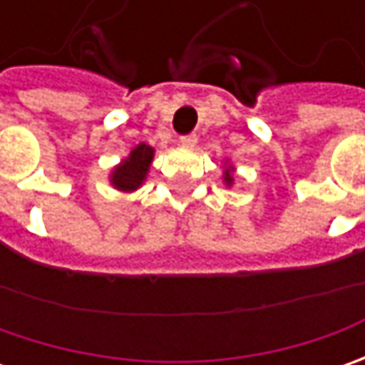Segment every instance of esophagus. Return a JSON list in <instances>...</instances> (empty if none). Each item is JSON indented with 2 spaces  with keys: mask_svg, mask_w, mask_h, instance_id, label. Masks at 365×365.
Segmentation results:
<instances>
[{
  "mask_svg": "<svg viewBox=\"0 0 365 365\" xmlns=\"http://www.w3.org/2000/svg\"><path fill=\"white\" fill-rule=\"evenodd\" d=\"M197 133H187V135H180V144L187 148H192L195 144H197Z\"/></svg>",
  "mask_w": 365,
  "mask_h": 365,
  "instance_id": "1",
  "label": "esophagus"
}]
</instances>
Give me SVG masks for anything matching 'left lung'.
Masks as SVG:
<instances>
[{"label":"left lung","mask_w":365,"mask_h":365,"mask_svg":"<svg viewBox=\"0 0 365 365\" xmlns=\"http://www.w3.org/2000/svg\"><path fill=\"white\" fill-rule=\"evenodd\" d=\"M232 173H233L232 166H227V168H225V173H223V178H225V185H227V187H232V182H233Z\"/></svg>","instance_id":"1"}]
</instances>
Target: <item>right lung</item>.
Wrapping results in <instances>:
<instances>
[{
    "mask_svg": "<svg viewBox=\"0 0 365 365\" xmlns=\"http://www.w3.org/2000/svg\"><path fill=\"white\" fill-rule=\"evenodd\" d=\"M152 158H154V148H150L148 144L135 146L130 152V156L111 173V185L123 192L135 190L144 182Z\"/></svg>",
    "mask_w": 365,
    "mask_h": 365,
    "instance_id": "1",
    "label": "right lung"
}]
</instances>
